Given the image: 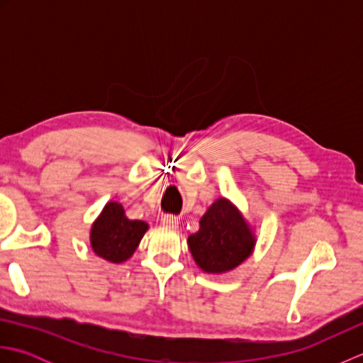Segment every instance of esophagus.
I'll use <instances>...</instances> for the list:
<instances>
[{
    "instance_id": "34e87169",
    "label": "esophagus",
    "mask_w": 363,
    "mask_h": 363,
    "mask_svg": "<svg viewBox=\"0 0 363 363\" xmlns=\"http://www.w3.org/2000/svg\"><path fill=\"white\" fill-rule=\"evenodd\" d=\"M162 225L168 229H177L179 228V220H177V217H173V215H165L162 218Z\"/></svg>"
}]
</instances>
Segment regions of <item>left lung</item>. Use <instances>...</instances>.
Wrapping results in <instances>:
<instances>
[{"label":"left lung","instance_id":"obj_1","mask_svg":"<svg viewBox=\"0 0 363 363\" xmlns=\"http://www.w3.org/2000/svg\"><path fill=\"white\" fill-rule=\"evenodd\" d=\"M187 243L204 273L221 274L251 256L256 235L237 206L228 198H218L199 220L198 233L191 234Z\"/></svg>","mask_w":363,"mask_h":363}]
</instances>
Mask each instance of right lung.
Instances as JSON below:
<instances>
[{"label":"right lung","instance_id":"1","mask_svg":"<svg viewBox=\"0 0 363 363\" xmlns=\"http://www.w3.org/2000/svg\"><path fill=\"white\" fill-rule=\"evenodd\" d=\"M148 228L142 220H129L120 203L109 201L91 225V250L107 262L121 264L133 256Z\"/></svg>","mask_w":363,"mask_h":363}]
</instances>
